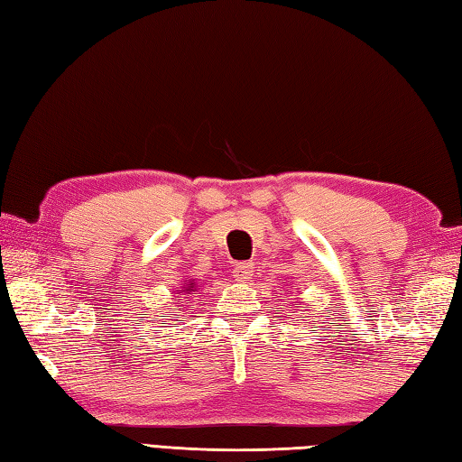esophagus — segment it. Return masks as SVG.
Instances as JSON below:
<instances>
[{
	"instance_id": "34e87169",
	"label": "esophagus",
	"mask_w": 462,
	"mask_h": 462,
	"mask_svg": "<svg viewBox=\"0 0 462 462\" xmlns=\"http://www.w3.org/2000/svg\"><path fill=\"white\" fill-rule=\"evenodd\" d=\"M232 276L236 282H246L252 276V263L248 262H240L232 268Z\"/></svg>"
}]
</instances>
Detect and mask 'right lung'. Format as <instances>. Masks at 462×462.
I'll use <instances>...</instances> for the list:
<instances>
[{
	"mask_svg": "<svg viewBox=\"0 0 462 462\" xmlns=\"http://www.w3.org/2000/svg\"><path fill=\"white\" fill-rule=\"evenodd\" d=\"M192 288H194V283H192V282H189V283H186V290H182V291H186V293H189V291H194ZM162 318H164V316H162Z\"/></svg>",
	"mask_w": 462,
	"mask_h": 462,
	"instance_id": "obj_1",
	"label": "right lung"
}]
</instances>
